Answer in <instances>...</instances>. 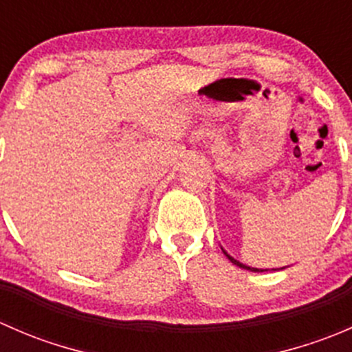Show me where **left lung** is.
<instances>
[{
  "label": "left lung",
  "mask_w": 352,
  "mask_h": 352,
  "mask_svg": "<svg viewBox=\"0 0 352 352\" xmlns=\"http://www.w3.org/2000/svg\"><path fill=\"white\" fill-rule=\"evenodd\" d=\"M221 250H223V248H221ZM223 254H225L226 257H228V261L232 262V264L239 265V267H242V269H247V271H252V272H264V271H262V269H257V267H250V265H245V264H242V262H239V261H236V258H233L232 255H230L228 252H226V250H223ZM281 269H285V267H281ZM274 271H276V269H274Z\"/></svg>",
  "instance_id": "left-lung-1"
}]
</instances>
